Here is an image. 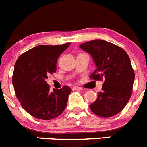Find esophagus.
<instances>
[{"label": "esophagus", "instance_id": "34e87169", "mask_svg": "<svg viewBox=\"0 0 147 147\" xmlns=\"http://www.w3.org/2000/svg\"><path fill=\"white\" fill-rule=\"evenodd\" d=\"M82 88L78 86H74L72 88V90H82Z\"/></svg>", "mask_w": 147, "mask_h": 147}]
</instances>
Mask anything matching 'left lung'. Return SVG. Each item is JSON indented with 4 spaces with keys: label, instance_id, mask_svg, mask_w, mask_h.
I'll return each instance as SVG.
<instances>
[{
    "label": "left lung",
    "instance_id": "8db88e82",
    "mask_svg": "<svg viewBox=\"0 0 147 147\" xmlns=\"http://www.w3.org/2000/svg\"><path fill=\"white\" fill-rule=\"evenodd\" d=\"M89 53L96 69L92 80H103L102 91L90 105L92 112L103 118L116 115L124 108L132 96L135 73L129 56L122 48L102 40H94L80 45Z\"/></svg>",
    "mask_w": 147,
    "mask_h": 147
}]
</instances>
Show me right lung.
<instances>
[{
    "mask_svg": "<svg viewBox=\"0 0 147 147\" xmlns=\"http://www.w3.org/2000/svg\"><path fill=\"white\" fill-rule=\"evenodd\" d=\"M70 45H37L17 59L12 76L15 95L22 107L34 117L51 120L65 109L71 88L65 85L51 92L45 80L56 72L58 58Z\"/></svg>",
    "mask_w": 147,
    "mask_h": 147,
    "instance_id": "1",
    "label": "right lung"
}]
</instances>
